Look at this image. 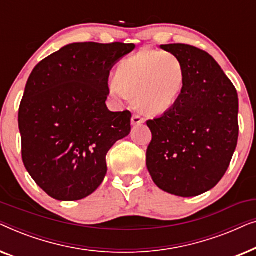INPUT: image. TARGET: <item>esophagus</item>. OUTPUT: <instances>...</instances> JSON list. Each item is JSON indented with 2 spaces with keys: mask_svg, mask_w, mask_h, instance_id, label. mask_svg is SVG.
<instances>
[{
  "mask_svg": "<svg viewBox=\"0 0 256 256\" xmlns=\"http://www.w3.org/2000/svg\"><path fill=\"white\" fill-rule=\"evenodd\" d=\"M144 124V118L140 116V115H132V126H138Z\"/></svg>",
  "mask_w": 256,
  "mask_h": 256,
  "instance_id": "esophagus-1",
  "label": "esophagus"
}]
</instances>
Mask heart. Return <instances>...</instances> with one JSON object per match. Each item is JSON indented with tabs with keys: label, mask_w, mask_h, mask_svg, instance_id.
<instances>
[{
	"label": "heart",
	"mask_w": 256,
	"mask_h": 256,
	"mask_svg": "<svg viewBox=\"0 0 256 256\" xmlns=\"http://www.w3.org/2000/svg\"><path fill=\"white\" fill-rule=\"evenodd\" d=\"M185 82V68L177 56L143 48L118 65L110 92L120 100L135 98L140 110L160 115L174 107Z\"/></svg>",
	"instance_id": "heart-1"
}]
</instances>
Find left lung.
<instances>
[{"label": "left lung", "mask_w": 256, "mask_h": 256, "mask_svg": "<svg viewBox=\"0 0 256 256\" xmlns=\"http://www.w3.org/2000/svg\"><path fill=\"white\" fill-rule=\"evenodd\" d=\"M160 48L180 59L185 82L174 107L146 121L152 134L146 168L160 190L196 197L214 188L228 169L239 136L238 93L208 52L186 44Z\"/></svg>", "instance_id": "obj_1"}]
</instances>
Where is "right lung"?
I'll list each match as a JSON object with an SVG mask.
<instances>
[{
  "instance_id": "right-lung-1",
  "label": "right lung",
  "mask_w": 256,
  "mask_h": 256,
  "mask_svg": "<svg viewBox=\"0 0 256 256\" xmlns=\"http://www.w3.org/2000/svg\"><path fill=\"white\" fill-rule=\"evenodd\" d=\"M135 48L72 43L38 62L18 110L22 158L42 190L62 202L92 194L107 174L106 155L130 132V112L106 106L113 66Z\"/></svg>"
}]
</instances>
